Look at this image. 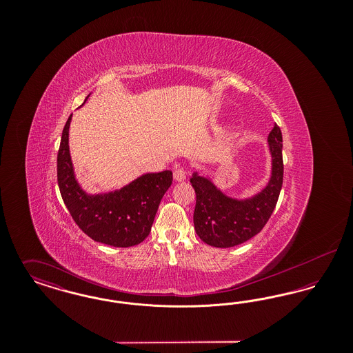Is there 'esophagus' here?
Listing matches in <instances>:
<instances>
[{
    "instance_id": "esophagus-1",
    "label": "esophagus",
    "mask_w": 353,
    "mask_h": 353,
    "mask_svg": "<svg viewBox=\"0 0 353 353\" xmlns=\"http://www.w3.org/2000/svg\"><path fill=\"white\" fill-rule=\"evenodd\" d=\"M173 179L176 180V181H184L185 179H186V173H185V170L183 168H176L173 170Z\"/></svg>"
}]
</instances>
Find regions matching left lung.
<instances>
[{
	"label": "left lung",
	"instance_id": "1",
	"mask_svg": "<svg viewBox=\"0 0 353 353\" xmlns=\"http://www.w3.org/2000/svg\"><path fill=\"white\" fill-rule=\"evenodd\" d=\"M271 168L266 185L248 197H233L219 188L209 174L194 170L190 183L196 190L193 222L196 233L214 248H233L258 234L278 201L283 183L282 132L274 123L268 137Z\"/></svg>",
	"mask_w": 353,
	"mask_h": 353
}]
</instances>
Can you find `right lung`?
<instances>
[{
  "label": "right lung",
  "mask_w": 353,
  "mask_h": 353,
  "mask_svg": "<svg viewBox=\"0 0 353 353\" xmlns=\"http://www.w3.org/2000/svg\"><path fill=\"white\" fill-rule=\"evenodd\" d=\"M71 118L72 114L62 132L57 163L59 190L71 217L97 242L114 248L139 245L151 232L160 201L172 185V172L144 173L130 184L104 193L85 192L77 179L70 154Z\"/></svg>",
  "instance_id": "1"
}]
</instances>
